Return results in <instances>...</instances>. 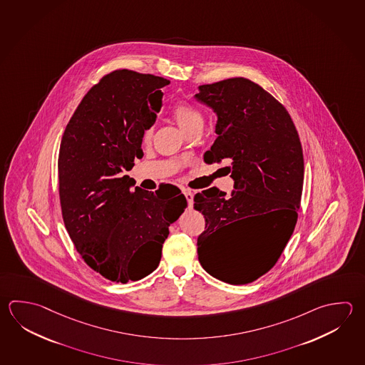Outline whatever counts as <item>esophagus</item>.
I'll use <instances>...</instances> for the list:
<instances>
[{"label":"esophagus","mask_w":365,"mask_h":365,"mask_svg":"<svg viewBox=\"0 0 365 365\" xmlns=\"http://www.w3.org/2000/svg\"><path fill=\"white\" fill-rule=\"evenodd\" d=\"M183 193L186 196L187 202H188V207L191 209L193 207V193L190 190H183Z\"/></svg>","instance_id":"34e87169"}]
</instances>
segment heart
<instances>
[{
  "label": "heart",
  "instance_id": "1",
  "mask_svg": "<svg viewBox=\"0 0 365 365\" xmlns=\"http://www.w3.org/2000/svg\"><path fill=\"white\" fill-rule=\"evenodd\" d=\"M172 115L179 126L190 134L191 131L202 129L204 126V115L202 112L187 101H178L172 107ZM152 135L151 126H147L143 131V138L150 139Z\"/></svg>",
  "mask_w": 365,
  "mask_h": 365
}]
</instances>
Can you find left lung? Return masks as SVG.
Instances as JSON below:
<instances>
[{"instance_id":"left-lung-1","label":"left lung","mask_w":365,"mask_h":365,"mask_svg":"<svg viewBox=\"0 0 365 365\" xmlns=\"http://www.w3.org/2000/svg\"><path fill=\"white\" fill-rule=\"evenodd\" d=\"M196 99L218 116L217 138L204 160L226 166L235 180L230 196L212 187L195 195L193 207L204 214L197 239L201 266L218 280L242 285L269 272L296 227L302 196L303 152L287 108L258 83L232 77L199 86ZM262 217L265 240L248 252L230 248L233 227Z\"/></svg>"}]
</instances>
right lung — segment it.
Wrapping results in <instances>:
<instances>
[{
  "label": "right lung",
  "mask_w": 365,
  "mask_h": 365,
  "mask_svg": "<svg viewBox=\"0 0 365 365\" xmlns=\"http://www.w3.org/2000/svg\"><path fill=\"white\" fill-rule=\"evenodd\" d=\"M163 77L116 69L85 94L62 137L58 177L64 226L83 262L110 282H137L158 269L169 226L187 207L183 193L131 191L143 131L161 107Z\"/></svg>",
  "instance_id": "1"
}]
</instances>
